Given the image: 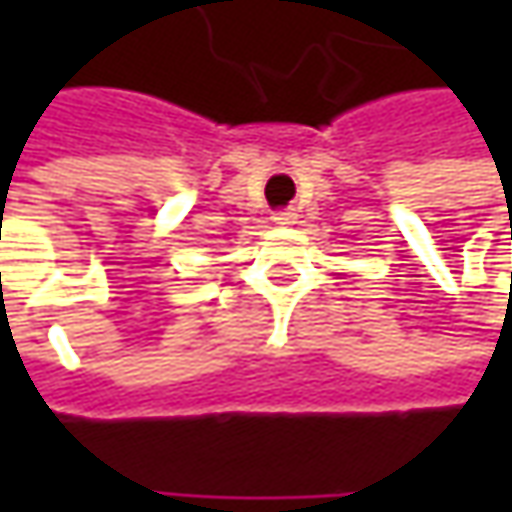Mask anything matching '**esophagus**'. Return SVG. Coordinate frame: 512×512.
I'll list each match as a JSON object with an SVG mask.
<instances>
[{
	"label": "esophagus",
	"mask_w": 512,
	"mask_h": 512,
	"mask_svg": "<svg viewBox=\"0 0 512 512\" xmlns=\"http://www.w3.org/2000/svg\"><path fill=\"white\" fill-rule=\"evenodd\" d=\"M273 222H276V225H282V227L296 225V210H290V207H287V210H279V213H273Z\"/></svg>",
	"instance_id": "34e87169"
}]
</instances>
